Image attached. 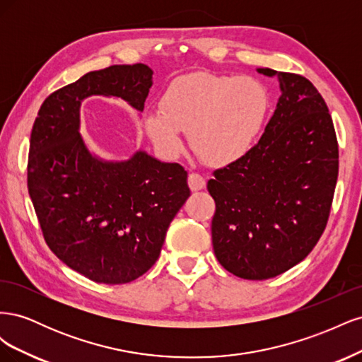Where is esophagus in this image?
Listing matches in <instances>:
<instances>
[{
  "label": "esophagus",
  "mask_w": 362,
  "mask_h": 362,
  "mask_svg": "<svg viewBox=\"0 0 362 362\" xmlns=\"http://www.w3.org/2000/svg\"><path fill=\"white\" fill-rule=\"evenodd\" d=\"M189 187L192 192H198L205 187V178L199 173H190L189 175Z\"/></svg>",
  "instance_id": "obj_1"
}]
</instances>
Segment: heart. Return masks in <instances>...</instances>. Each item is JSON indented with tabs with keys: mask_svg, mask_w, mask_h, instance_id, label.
<instances>
[{
	"mask_svg": "<svg viewBox=\"0 0 362 362\" xmlns=\"http://www.w3.org/2000/svg\"><path fill=\"white\" fill-rule=\"evenodd\" d=\"M267 112V96L250 78L189 74L175 78L161 98V110L144 115V129L166 158L184 151L182 131L205 163L223 168L254 146Z\"/></svg>",
	"mask_w": 362,
	"mask_h": 362,
	"instance_id": "heart-1",
	"label": "heart"
}]
</instances>
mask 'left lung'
I'll list each match as a JSON object with an SVG mask.
<instances>
[{
    "label": "left lung",
    "mask_w": 362,
    "mask_h": 362,
    "mask_svg": "<svg viewBox=\"0 0 362 362\" xmlns=\"http://www.w3.org/2000/svg\"><path fill=\"white\" fill-rule=\"evenodd\" d=\"M276 76L281 96L264 134L247 154L214 172L206 189L217 261L233 275L261 281L300 262L322 237L338 177L332 117L302 75Z\"/></svg>",
    "instance_id": "left-lung-1"
}]
</instances>
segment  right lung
Wrapping results in <instances>:
<instances>
[{
	"instance_id": "1",
	"label": "right lung",
	"mask_w": 362,
	"mask_h": 362,
	"mask_svg": "<svg viewBox=\"0 0 362 362\" xmlns=\"http://www.w3.org/2000/svg\"><path fill=\"white\" fill-rule=\"evenodd\" d=\"M152 74L144 63L86 74L43 101L31 129L28 193L45 242L68 267L100 284H127L154 266L190 196L178 163L145 151L103 160L80 133L89 96L120 98L144 112Z\"/></svg>"
}]
</instances>
